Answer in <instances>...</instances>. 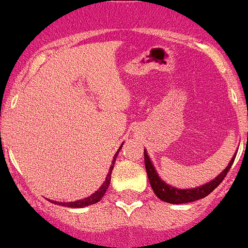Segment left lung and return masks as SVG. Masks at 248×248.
<instances>
[{"mask_svg":"<svg viewBox=\"0 0 248 248\" xmlns=\"http://www.w3.org/2000/svg\"><path fill=\"white\" fill-rule=\"evenodd\" d=\"M236 155L234 154L232 158L221 174L217 175L214 180H211L207 184L202 185V186L196 187V188H187V189H179L176 187L169 186L168 184L161 180L159 175L157 174L156 169H155L154 164H152L151 159H150L149 155H147L146 150H144V158H145V168H146L147 176H149L150 185H151L152 189H154L155 194L158 197L161 201L166 202H170V204H185V202H191L199 201V199L204 198V197L209 196L226 177L227 172L232 168V162H234Z\"/></svg>","mask_w":248,"mask_h":248,"instance_id":"8db88e82","label":"left lung"}]
</instances>
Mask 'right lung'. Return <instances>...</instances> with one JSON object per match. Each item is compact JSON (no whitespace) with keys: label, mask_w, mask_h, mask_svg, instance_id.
<instances>
[{"label":"right lung","mask_w":248,"mask_h":248,"mask_svg":"<svg viewBox=\"0 0 248 248\" xmlns=\"http://www.w3.org/2000/svg\"><path fill=\"white\" fill-rule=\"evenodd\" d=\"M122 147V144L121 146H120V149L117 150V152L115 154L114 158H112V162H111V166H110L109 168V172L108 175H107L106 177V181L103 182V185H102L101 187H99L98 189H97L96 192H94L92 196L87 197V198L85 199H80V201H76V202H54V201H50L51 202H54V204H59V205H63V206H68V207H84V206H89V205H92V204H96L97 202L101 201L102 198H103V196L106 194L107 189H108L109 187V184H110V179H111V171H112V168H114V164H115V161H116V157L117 155H119L120 150H121Z\"/></svg>","instance_id":"obj_1"}]
</instances>
